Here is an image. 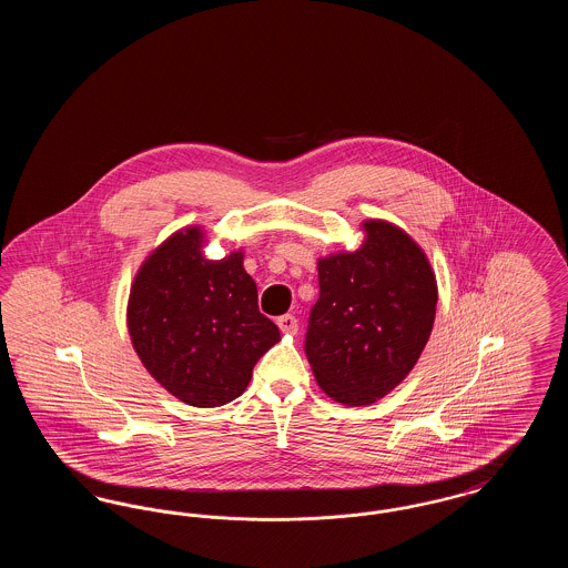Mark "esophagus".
I'll return each instance as SVG.
<instances>
[{"label": "esophagus", "mask_w": 568, "mask_h": 568, "mask_svg": "<svg viewBox=\"0 0 568 568\" xmlns=\"http://www.w3.org/2000/svg\"><path fill=\"white\" fill-rule=\"evenodd\" d=\"M276 324H278L283 334H296L297 332V322L294 315H281V317L276 320Z\"/></svg>", "instance_id": "1"}]
</instances>
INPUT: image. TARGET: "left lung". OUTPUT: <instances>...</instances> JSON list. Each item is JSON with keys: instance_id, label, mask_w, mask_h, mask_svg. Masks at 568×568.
<instances>
[{"instance_id": "left-lung-1", "label": "left lung", "mask_w": 568, "mask_h": 568, "mask_svg": "<svg viewBox=\"0 0 568 568\" xmlns=\"http://www.w3.org/2000/svg\"><path fill=\"white\" fill-rule=\"evenodd\" d=\"M353 253L317 262L320 300L304 352L320 387L343 405H373L417 364L436 315V276L424 248L389 221L362 223Z\"/></svg>"}]
</instances>
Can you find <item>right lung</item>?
I'll list each match as a JSON object with an SVG mask.
<instances>
[{"label":"right lung","instance_id":"1","mask_svg":"<svg viewBox=\"0 0 568 568\" xmlns=\"http://www.w3.org/2000/svg\"><path fill=\"white\" fill-rule=\"evenodd\" d=\"M204 244L200 225L183 227L144 260L130 290L128 329L151 377L179 400L213 408L243 394L281 334L257 308L243 251L209 260Z\"/></svg>","mask_w":568,"mask_h":568}]
</instances>
